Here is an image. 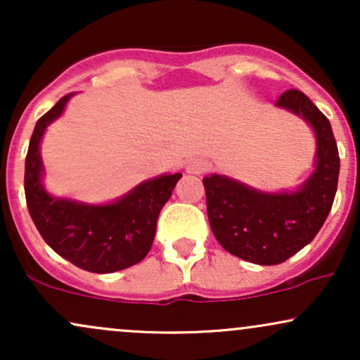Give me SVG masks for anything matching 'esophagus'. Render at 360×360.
Here are the masks:
<instances>
[{"label":"esophagus","instance_id":"34e87169","mask_svg":"<svg viewBox=\"0 0 360 360\" xmlns=\"http://www.w3.org/2000/svg\"><path fill=\"white\" fill-rule=\"evenodd\" d=\"M208 169V162L201 157H191L189 160H186V172L189 174H201Z\"/></svg>","mask_w":360,"mask_h":360}]
</instances>
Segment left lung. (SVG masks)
I'll return each mask as SVG.
<instances>
[{
    "mask_svg": "<svg viewBox=\"0 0 360 360\" xmlns=\"http://www.w3.org/2000/svg\"><path fill=\"white\" fill-rule=\"evenodd\" d=\"M276 106L304 120L315 134V169L298 188L267 193L223 174L203 177L214 238L259 266L284 262L316 237L332 210L340 171L332 125L307 94L284 91Z\"/></svg>",
    "mask_w": 360,
    "mask_h": 360,
    "instance_id": "obj_1",
    "label": "left lung"
}]
</instances>
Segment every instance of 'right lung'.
<instances>
[{
    "label": "right lung",
    "instance_id": "1",
    "mask_svg": "<svg viewBox=\"0 0 360 360\" xmlns=\"http://www.w3.org/2000/svg\"><path fill=\"white\" fill-rule=\"evenodd\" d=\"M72 96L74 93L60 98L37 122L25 159V196L37 230L52 250L81 269L108 274L134 266L148 254L160 210L183 174L152 177L111 203L91 205L53 196L44 186L40 142Z\"/></svg>",
    "mask_w": 360,
    "mask_h": 360
}]
</instances>
